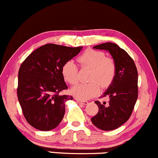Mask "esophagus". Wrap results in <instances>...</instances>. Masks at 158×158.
<instances>
[{"mask_svg":"<svg viewBox=\"0 0 158 158\" xmlns=\"http://www.w3.org/2000/svg\"><path fill=\"white\" fill-rule=\"evenodd\" d=\"M76 101H77V103H82L83 105H87L89 103V102L86 101H81V100H79V99H76Z\"/></svg>","mask_w":158,"mask_h":158,"instance_id":"obj_1","label":"esophagus"}]
</instances>
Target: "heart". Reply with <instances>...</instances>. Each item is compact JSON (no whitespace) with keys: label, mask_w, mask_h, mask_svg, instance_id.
Returning <instances> with one entry per match:
<instances>
[{"label":"heart","mask_w":158,"mask_h":158,"mask_svg":"<svg viewBox=\"0 0 158 158\" xmlns=\"http://www.w3.org/2000/svg\"><path fill=\"white\" fill-rule=\"evenodd\" d=\"M83 67L92 69L89 83H81L74 86L71 93L77 99L84 101L94 97L99 93L100 86L106 89L112 84L116 75L117 66L112 57H106L104 52L94 49H87L77 57ZM64 78L70 84L78 81L77 66L74 61L65 62L61 69Z\"/></svg>","instance_id":"1"}]
</instances>
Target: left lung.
I'll return each instance as SVG.
<instances>
[{
  "label": "left lung",
  "mask_w": 158,
  "mask_h": 158,
  "mask_svg": "<svg viewBox=\"0 0 158 158\" xmlns=\"http://www.w3.org/2000/svg\"><path fill=\"white\" fill-rule=\"evenodd\" d=\"M94 49L109 52L116 63V75L102 97L109 98L108 105L95 101L99 111L91 118L92 123L104 131L114 130L130 118L138 96V74L133 59L125 50L113 43H105Z\"/></svg>",
  "instance_id": "obj_1"
}]
</instances>
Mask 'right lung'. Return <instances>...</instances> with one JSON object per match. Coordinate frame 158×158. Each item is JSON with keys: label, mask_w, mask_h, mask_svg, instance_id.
<instances>
[{"label": "right lung", "mask_w": 158, "mask_h": 158, "mask_svg": "<svg viewBox=\"0 0 158 158\" xmlns=\"http://www.w3.org/2000/svg\"><path fill=\"white\" fill-rule=\"evenodd\" d=\"M82 49L48 44L35 49L20 65L17 94L24 118L40 131L55 129L63 120L65 103L72 96L61 95L67 89L61 69Z\"/></svg>", "instance_id": "1"}]
</instances>
